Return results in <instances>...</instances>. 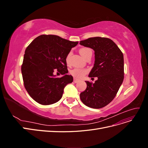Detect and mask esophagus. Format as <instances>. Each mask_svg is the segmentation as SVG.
Instances as JSON below:
<instances>
[{
    "instance_id": "esophagus-1",
    "label": "esophagus",
    "mask_w": 148,
    "mask_h": 148,
    "mask_svg": "<svg viewBox=\"0 0 148 148\" xmlns=\"http://www.w3.org/2000/svg\"><path fill=\"white\" fill-rule=\"evenodd\" d=\"M79 82V79H77V78H74V79H73V82L75 83H78V82Z\"/></svg>"
}]
</instances>
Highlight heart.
I'll list each match as a JSON object with an SVG mask.
<instances>
[{
	"label": "heart",
	"instance_id": "b5f03b06",
	"mask_svg": "<svg viewBox=\"0 0 148 148\" xmlns=\"http://www.w3.org/2000/svg\"><path fill=\"white\" fill-rule=\"evenodd\" d=\"M92 51L88 47H83L79 49V53L82 55L84 59L86 57V56L89 54V53H91ZM71 55V52L69 53L68 55L66 56L65 58V61L67 64H69L70 60V57ZM88 72L86 69H79V68H75L70 71V73L71 75H72L73 77L75 78H82L83 76Z\"/></svg>",
	"mask_w": 148,
	"mask_h": 148
}]
</instances>
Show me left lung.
Listing matches in <instances>:
<instances>
[{
	"instance_id": "left-lung-1",
	"label": "left lung",
	"mask_w": 148,
	"mask_h": 148,
	"mask_svg": "<svg viewBox=\"0 0 148 148\" xmlns=\"http://www.w3.org/2000/svg\"><path fill=\"white\" fill-rule=\"evenodd\" d=\"M79 44L95 51V62L89 77L97 78L95 83L85 82L87 88L80 94V99L89 107L100 109L114 99L123 83V53L112 40L107 38H90Z\"/></svg>"
}]
</instances>
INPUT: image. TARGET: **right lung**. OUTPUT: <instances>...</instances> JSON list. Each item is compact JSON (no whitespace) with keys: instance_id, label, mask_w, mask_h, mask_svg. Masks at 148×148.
I'll list each match as a JSON object with an SVG mask.
<instances>
[{"instance_id":"obj_1","label":"right lung","mask_w":148,"mask_h":148,"mask_svg":"<svg viewBox=\"0 0 148 148\" xmlns=\"http://www.w3.org/2000/svg\"><path fill=\"white\" fill-rule=\"evenodd\" d=\"M78 44L59 36H39L26 47L21 65L24 86L29 96L42 105L59 101L66 85L73 82L69 75L65 58ZM55 71L63 75L57 78Z\"/></svg>"}]
</instances>
